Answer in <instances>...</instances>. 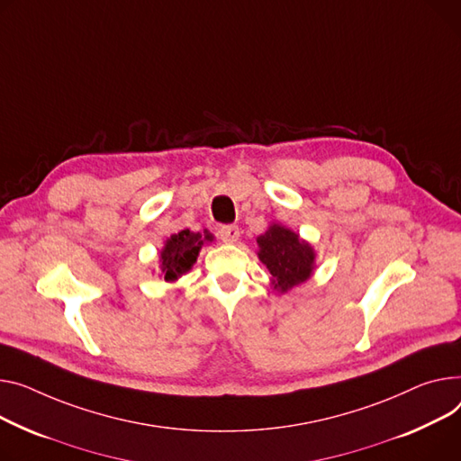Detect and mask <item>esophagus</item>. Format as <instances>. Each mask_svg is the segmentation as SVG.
Listing matches in <instances>:
<instances>
[{
    "label": "esophagus",
    "instance_id": "34e87169",
    "mask_svg": "<svg viewBox=\"0 0 461 461\" xmlns=\"http://www.w3.org/2000/svg\"><path fill=\"white\" fill-rule=\"evenodd\" d=\"M219 235L224 242H237L239 237H240V231H239L237 226H222Z\"/></svg>",
    "mask_w": 461,
    "mask_h": 461
}]
</instances>
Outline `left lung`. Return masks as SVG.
I'll return each instance as SVG.
<instances>
[{"mask_svg":"<svg viewBox=\"0 0 461 461\" xmlns=\"http://www.w3.org/2000/svg\"><path fill=\"white\" fill-rule=\"evenodd\" d=\"M258 258L267 265L272 285L280 293H287L293 287L310 280L315 268V250L310 242L300 239L293 230L272 224L258 237Z\"/></svg>","mask_w":461,"mask_h":461,"instance_id":"left-lung-1","label":"left lung"}]
</instances>
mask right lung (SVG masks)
<instances>
[{
    "label": "right lung",
    "instance_id": "1",
    "mask_svg": "<svg viewBox=\"0 0 461 461\" xmlns=\"http://www.w3.org/2000/svg\"><path fill=\"white\" fill-rule=\"evenodd\" d=\"M214 237L209 231L203 235L191 230H181L179 233L170 235L161 250V272L165 282H176L179 276L187 274L203 247V242H211Z\"/></svg>",
    "mask_w": 461,
    "mask_h": 461
}]
</instances>
